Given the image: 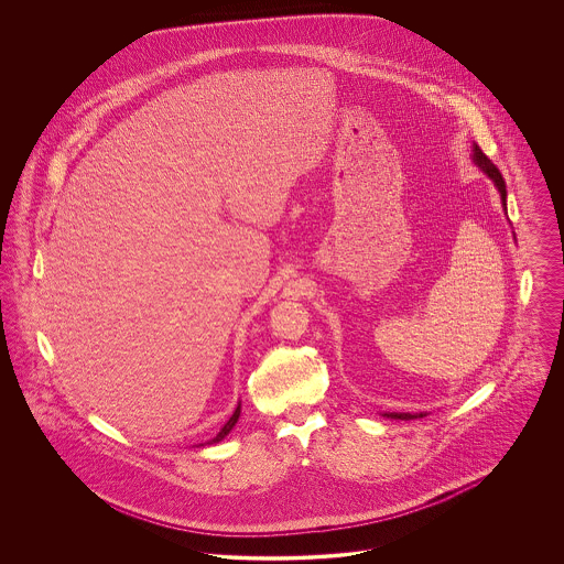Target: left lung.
<instances>
[{
    "mask_svg": "<svg viewBox=\"0 0 564 564\" xmlns=\"http://www.w3.org/2000/svg\"><path fill=\"white\" fill-rule=\"evenodd\" d=\"M474 161L476 164L482 169L484 173L495 182V186H497V191H499V195H501V202H503V208H506V182H503V177H501V173H499V169L490 162V159L484 154L482 150H480V145H474ZM387 416H391V419H416V416H425V414H410V412H389Z\"/></svg>",
    "mask_w": 564,
    "mask_h": 564,
    "instance_id": "obj_1",
    "label": "left lung"
}]
</instances>
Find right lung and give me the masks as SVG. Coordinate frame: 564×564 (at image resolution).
I'll return each mask as SVG.
<instances>
[{
	"label": "right lung",
	"mask_w": 564,
	"mask_h": 564,
	"mask_svg": "<svg viewBox=\"0 0 564 564\" xmlns=\"http://www.w3.org/2000/svg\"><path fill=\"white\" fill-rule=\"evenodd\" d=\"M239 414H241V403H239V405H237V410H235V412H232V416H230V419H228V423H226V425H224V427H221V432H219V434H217V436H215V438H210V441H208V443H206V445H213V443H219V441H221V438H224V436H228V434H230V430H232V427H235V423H237V421H239ZM202 445H204V443H202Z\"/></svg>",
	"instance_id": "1"
}]
</instances>
